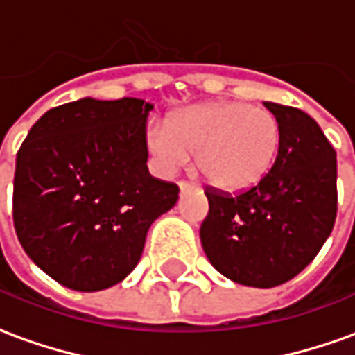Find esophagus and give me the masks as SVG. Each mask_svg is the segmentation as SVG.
<instances>
[{
  "label": "esophagus",
  "mask_w": 355,
  "mask_h": 355,
  "mask_svg": "<svg viewBox=\"0 0 355 355\" xmlns=\"http://www.w3.org/2000/svg\"><path fill=\"white\" fill-rule=\"evenodd\" d=\"M195 187H197V185L191 182H180V189H182V191H189V189H195Z\"/></svg>",
  "instance_id": "34e87169"
}]
</instances>
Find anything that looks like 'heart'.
<instances>
[{
	"instance_id": "b5f03b06",
	"label": "heart",
	"mask_w": 355,
	"mask_h": 355,
	"mask_svg": "<svg viewBox=\"0 0 355 355\" xmlns=\"http://www.w3.org/2000/svg\"><path fill=\"white\" fill-rule=\"evenodd\" d=\"M160 170L175 172L197 150V166L220 189L239 191L261 182L280 148V123L272 112L243 102H209L173 114L166 127L148 131Z\"/></svg>"
}]
</instances>
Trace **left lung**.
<instances>
[{"mask_svg":"<svg viewBox=\"0 0 355 355\" xmlns=\"http://www.w3.org/2000/svg\"><path fill=\"white\" fill-rule=\"evenodd\" d=\"M280 123L272 168L236 195L207 187L201 243L210 265L230 280L275 288L292 280L331 236L338 193L336 150L311 116L265 102Z\"/></svg>","mask_w":355,"mask_h":355,"instance_id":"8db88e82","label":"left lung"}]
</instances>
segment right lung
Returning <instances> with one entry per match:
<instances>
[{
  "label": "right lung",
  "instance_id": "obj_1",
  "mask_svg": "<svg viewBox=\"0 0 355 355\" xmlns=\"http://www.w3.org/2000/svg\"><path fill=\"white\" fill-rule=\"evenodd\" d=\"M141 98H80L44 114L17 153L13 224L26 255L77 292L117 284L180 187L148 173Z\"/></svg>",
  "mask_w": 355,
  "mask_h": 355
}]
</instances>
